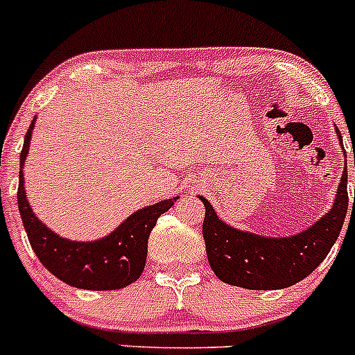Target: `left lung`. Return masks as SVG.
<instances>
[{"label":"left lung","mask_w":355,"mask_h":355,"mask_svg":"<svg viewBox=\"0 0 355 355\" xmlns=\"http://www.w3.org/2000/svg\"><path fill=\"white\" fill-rule=\"evenodd\" d=\"M336 135L342 142L338 128ZM199 199L206 208L202 237L215 276L223 283L246 290H281L293 286L315 270L338 239L349 206L347 163L333 208L297 236L263 237L237 230L216 216L208 199L202 196Z\"/></svg>","instance_id":"left-lung-1"}]
</instances>
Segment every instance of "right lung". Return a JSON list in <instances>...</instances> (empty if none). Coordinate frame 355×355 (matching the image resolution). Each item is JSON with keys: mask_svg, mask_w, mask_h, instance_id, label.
Here are the masks:
<instances>
[{"mask_svg": "<svg viewBox=\"0 0 355 355\" xmlns=\"http://www.w3.org/2000/svg\"><path fill=\"white\" fill-rule=\"evenodd\" d=\"M33 128L34 121L27 130L24 147L20 150L17 201L24 229L36 257L55 277L79 290H121L135 283L146 267L150 230L156 225L157 218L168 211L178 198L175 196L173 199L139 209L128 216L114 232L98 241L81 243L57 236L44 223H41V220H37L24 191L22 168L29 153Z\"/></svg>", "mask_w": 355, "mask_h": 355, "instance_id": "1", "label": "right lung"}]
</instances>
